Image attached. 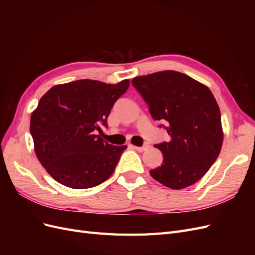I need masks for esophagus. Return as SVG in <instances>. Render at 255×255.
<instances>
[{"mask_svg":"<svg viewBox=\"0 0 255 255\" xmlns=\"http://www.w3.org/2000/svg\"><path fill=\"white\" fill-rule=\"evenodd\" d=\"M130 146H132L133 149H135V150L138 151V152H143V151H145L146 149L149 148V144H144V145H142V146H136V145L130 144Z\"/></svg>","mask_w":255,"mask_h":255,"instance_id":"obj_1","label":"esophagus"}]
</instances>
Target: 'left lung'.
Segmentation results:
<instances>
[{"label":"left lung","mask_w":255,"mask_h":255,"mask_svg":"<svg viewBox=\"0 0 255 255\" xmlns=\"http://www.w3.org/2000/svg\"><path fill=\"white\" fill-rule=\"evenodd\" d=\"M132 84L149 105L152 118L167 121L165 128L171 136L169 142L154 145L164 160L150 174L172 189L195 184L217 159L223 141L220 110L212 91L172 70L136 76Z\"/></svg>","instance_id":"1"}]
</instances>
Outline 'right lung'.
Listing matches in <instances>:
<instances>
[{
  "instance_id": "1",
  "label": "right lung",
  "mask_w": 255,
  "mask_h": 255,
  "mask_svg": "<svg viewBox=\"0 0 255 255\" xmlns=\"http://www.w3.org/2000/svg\"><path fill=\"white\" fill-rule=\"evenodd\" d=\"M128 86V80H79L55 85L42 96L29 130L37 158L54 180L86 189L113 174L127 145L107 143L96 130L107 126L112 107Z\"/></svg>"
}]
</instances>
